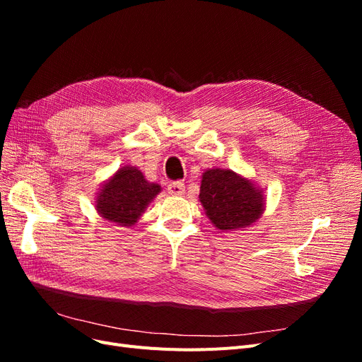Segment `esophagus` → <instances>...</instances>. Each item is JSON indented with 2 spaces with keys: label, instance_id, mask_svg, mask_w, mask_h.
<instances>
[{
  "label": "esophagus",
  "instance_id": "obj_1",
  "mask_svg": "<svg viewBox=\"0 0 362 362\" xmlns=\"http://www.w3.org/2000/svg\"><path fill=\"white\" fill-rule=\"evenodd\" d=\"M168 192H169L170 194H173V196H180V194H182V193L185 192V185H184L182 182H180V181L170 182V184L168 185Z\"/></svg>",
  "mask_w": 362,
  "mask_h": 362
}]
</instances>
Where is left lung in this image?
Listing matches in <instances>:
<instances>
[{
  "label": "left lung",
  "instance_id": "1",
  "mask_svg": "<svg viewBox=\"0 0 362 362\" xmlns=\"http://www.w3.org/2000/svg\"><path fill=\"white\" fill-rule=\"evenodd\" d=\"M199 201L221 233L247 228L266 210L262 190L231 169H206L202 173Z\"/></svg>",
  "mask_w": 362,
  "mask_h": 362
}]
</instances>
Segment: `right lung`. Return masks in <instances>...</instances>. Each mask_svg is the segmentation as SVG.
I'll return each instance as SVG.
<instances>
[{"mask_svg":"<svg viewBox=\"0 0 362 362\" xmlns=\"http://www.w3.org/2000/svg\"><path fill=\"white\" fill-rule=\"evenodd\" d=\"M160 192L161 185L149 182L136 166H124L104 181L96 193L95 208L107 222L133 226Z\"/></svg>","mask_w":362,"mask_h":362,"instance_id":"add662e5","label":"right lung"}]
</instances>
